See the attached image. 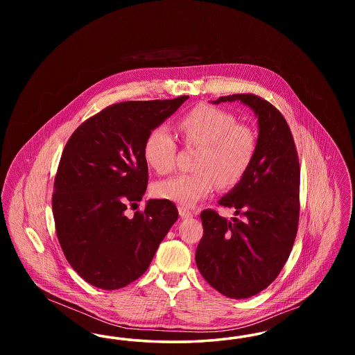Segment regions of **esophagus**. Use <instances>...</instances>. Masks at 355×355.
Segmentation results:
<instances>
[{
    "instance_id": "esophagus-1",
    "label": "esophagus",
    "mask_w": 355,
    "mask_h": 355,
    "mask_svg": "<svg viewBox=\"0 0 355 355\" xmlns=\"http://www.w3.org/2000/svg\"><path fill=\"white\" fill-rule=\"evenodd\" d=\"M178 213H180V216H181L182 218H191V217L194 216V213H193L191 210L186 209V207H184V206L178 207Z\"/></svg>"
}]
</instances>
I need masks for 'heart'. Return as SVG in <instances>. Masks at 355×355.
Returning <instances> with one entry per match:
<instances>
[{"mask_svg":"<svg viewBox=\"0 0 355 355\" xmlns=\"http://www.w3.org/2000/svg\"><path fill=\"white\" fill-rule=\"evenodd\" d=\"M177 125L186 146L200 148L193 162L196 171L157 182L153 187L157 198L193 206L207 197L217 184L232 189L242 182L258 148V138L250 126L238 123L233 113L211 105L196 106ZM144 158L158 174L174 170L177 142L166 126L159 125L149 132Z\"/></svg>","mask_w":355,"mask_h":355,"instance_id":"1","label":"heart"}]
</instances>
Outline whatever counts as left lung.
<instances>
[{
  "label": "left lung",
  "instance_id": "left-lung-1",
  "mask_svg": "<svg viewBox=\"0 0 355 355\" xmlns=\"http://www.w3.org/2000/svg\"><path fill=\"white\" fill-rule=\"evenodd\" d=\"M241 101L258 117V148L239 185L220 200L236 217L201 213L203 236L196 262L206 282L229 298H249L270 285L286 263L300 220V159L286 119L252 93L220 97Z\"/></svg>",
  "mask_w": 355,
  "mask_h": 355
}]
</instances>
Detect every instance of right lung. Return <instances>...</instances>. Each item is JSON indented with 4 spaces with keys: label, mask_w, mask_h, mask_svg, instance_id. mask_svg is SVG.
<instances>
[{
    "label": "right lung",
    "mask_w": 355,
    "mask_h": 355,
    "mask_svg": "<svg viewBox=\"0 0 355 355\" xmlns=\"http://www.w3.org/2000/svg\"><path fill=\"white\" fill-rule=\"evenodd\" d=\"M187 98L114 103L70 135L51 207L65 258L87 284L117 290L138 279L178 218L166 200L148 201L132 218L125 211L148 187L146 137Z\"/></svg>",
    "instance_id": "right-lung-1"
}]
</instances>
